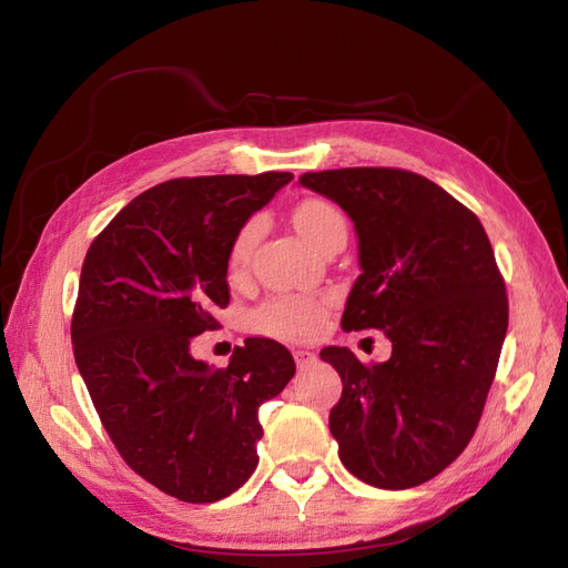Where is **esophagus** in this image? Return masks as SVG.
I'll use <instances>...</instances> for the list:
<instances>
[{
    "mask_svg": "<svg viewBox=\"0 0 568 568\" xmlns=\"http://www.w3.org/2000/svg\"><path fill=\"white\" fill-rule=\"evenodd\" d=\"M294 359H296V365H298V367H303V365H307V363H313V359H315V353L305 351V348H298V351H294Z\"/></svg>",
    "mask_w": 568,
    "mask_h": 568,
    "instance_id": "esophagus-1",
    "label": "esophagus"
}]
</instances>
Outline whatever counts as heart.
I'll return each instance as SVG.
<instances>
[{
  "mask_svg": "<svg viewBox=\"0 0 568 568\" xmlns=\"http://www.w3.org/2000/svg\"><path fill=\"white\" fill-rule=\"evenodd\" d=\"M294 225L317 251L338 232H346V217L332 201L320 196L301 199L294 205ZM261 234V220L248 217L236 230L230 251L227 270L232 277H242L248 267L255 239ZM326 315V298L315 296H280L257 307L251 317L255 332L280 338H307L317 334Z\"/></svg>",
  "mask_w": 568,
  "mask_h": 568,
  "instance_id": "b5f03b06",
  "label": "heart"
}]
</instances>
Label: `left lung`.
<instances>
[{"label":"left lung","mask_w":568,"mask_h":568,"mask_svg":"<svg viewBox=\"0 0 568 568\" xmlns=\"http://www.w3.org/2000/svg\"><path fill=\"white\" fill-rule=\"evenodd\" d=\"M336 201L357 232L359 267L343 311L346 332L382 329L393 353L363 365L329 346L341 376L329 412L338 457L386 490L415 488L467 448L509 322L505 280L480 220L436 182L400 168L301 175Z\"/></svg>","instance_id":"obj_1"}]
</instances>
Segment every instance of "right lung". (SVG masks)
<instances>
[{"instance_id": "right-lung-1", "label": "right lung", "mask_w": 568, "mask_h": 568, "mask_svg": "<svg viewBox=\"0 0 568 568\" xmlns=\"http://www.w3.org/2000/svg\"><path fill=\"white\" fill-rule=\"evenodd\" d=\"M291 180H168L132 199L84 255L71 322L78 369L128 467L182 503H217L246 484L263 438L257 407L296 374L272 338H246L222 369L189 353L230 303L236 230Z\"/></svg>"}]
</instances>
